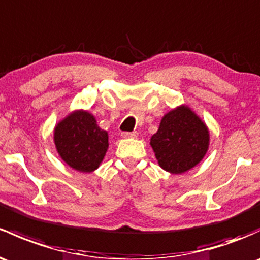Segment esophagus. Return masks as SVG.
<instances>
[{"label": "esophagus", "mask_w": 260, "mask_h": 260, "mask_svg": "<svg viewBox=\"0 0 260 260\" xmlns=\"http://www.w3.org/2000/svg\"><path fill=\"white\" fill-rule=\"evenodd\" d=\"M123 137H137V132H123Z\"/></svg>", "instance_id": "34e87169"}]
</instances>
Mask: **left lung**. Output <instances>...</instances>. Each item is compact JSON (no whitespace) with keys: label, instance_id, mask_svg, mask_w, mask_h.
I'll return each mask as SVG.
<instances>
[{"label":"left lung","instance_id":"obj_1","mask_svg":"<svg viewBox=\"0 0 260 260\" xmlns=\"http://www.w3.org/2000/svg\"><path fill=\"white\" fill-rule=\"evenodd\" d=\"M208 142L209 133L204 123L188 107H179L163 117L159 129L152 136L151 146L159 166L179 174L203 159Z\"/></svg>","mask_w":260,"mask_h":260}]
</instances>
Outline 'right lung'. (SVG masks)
<instances>
[{"mask_svg": "<svg viewBox=\"0 0 260 260\" xmlns=\"http://www.w3.org/2000/svg\"><path fill=\"white\" fill-rule=\"evenodd\" d=\"M54 143L62 159L73 169L92 172L98 168L108 148V135L94 117L80 111L66 117L54 129Z\"/></svg>", "mask_w": 260, "mask_h": 260, "instance_id": "1", "label": "right lung"}]
</instances>
